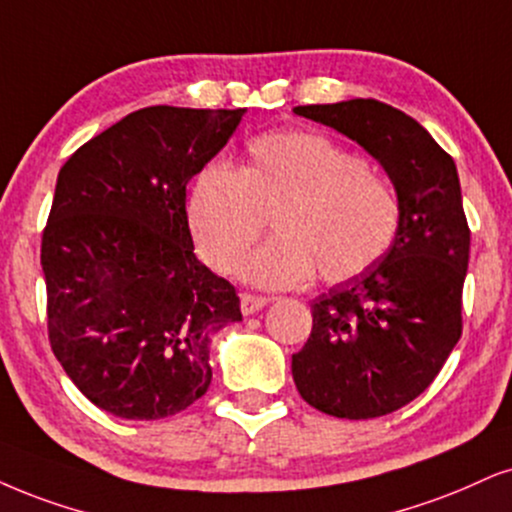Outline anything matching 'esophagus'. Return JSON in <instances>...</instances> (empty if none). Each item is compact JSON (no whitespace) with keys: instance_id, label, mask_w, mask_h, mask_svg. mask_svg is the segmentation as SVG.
Returning a JSON list of instances; mask_svg holds the SVG:
<instances>
[{"instance_id":"1","label":"esophagus","mask_w":512,"mask_h":512,"mask_svg":"<svg viewBox=\"0 0 512 512\" xmlns=\"http://www.w3.org/2000/svg\"><path fill=\"white\" fill-rule=\"evenodd\" d=\"M239 306H242L244 315H254L256 311H261L263 306H268V299L266 296H258V294H242Z\"/></svg>"}]
</instances>
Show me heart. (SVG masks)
Listing matches in <instances>:
<instances>
[{"instance_id":"heart-1","label":"heart","mask_w":512,"mask_h":512,"mask_svg":"<svg viewBox=\"0 0 512 512\" xmlns=\"http://www.w3.org/2000/svg\"><path fill=\"white\" fill-rule=\"evenodd\" d=\"M273 218L275 239L244 275L254 285L301 287L356 280L396 244L401 199L387 178L323 132L285 130L246 144L242 170L201 168L187 199L199 256L220 275L237 273Z\"/></svg>"}]
</instances>
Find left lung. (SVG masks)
<instances>
[{
	"instance_id": "left-lung-1",
	"label": "left lung",
	"mask_w": 512,
	"mask_h": 512,
	"mask_svg": "<svg viewBox=\"0 0 512 512\" xmlns=\"http://www.w3.org/2000/svg\"><path fill=\"white\" fill-rule=\"evenodd\" d=\"M375 156L401 199L387 256L311 304L313 330L292 356L301 399L334 418L370 420L420 396L463 332L470 227L456 163L418 121L377 99L296 106Z\"/></svg>"
}]
</instances>
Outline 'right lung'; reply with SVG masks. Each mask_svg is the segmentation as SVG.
<instances>
[{
  "label": "right lung",
  "instance_id": "right-lung-1",
  "mask_svg": "<svg viewBox=\"0 0 512 512\" xmlns=\"http://www.w3.org/2000/svg\"><path fill=\"white\" fill-rule=\"evenodd\" d=\"M244 109L147 106L63 163L42 232L56 361L106 413L161 420L211 384V334L242 320L230 282L194 256L187 182Z\"/></svg>",
  "mask_w": 512,
  "mask_h": 512
}]
</instances>
